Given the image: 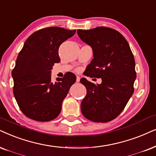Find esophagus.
I'll return each instance as SVG.
<instances>
[{"label":"esophagus","mask_w":156,"mask_h":156,"mask_svg":"<svg viewBox=\"0 0 156 156\" xmlns=\"http://www.w3.org/2000/svg\"><path fill=\"white\" fill-rule=\"evenodd\" d=\"M80 76H77V77H76V81H77V82H79V81H80Z\"/></svg>","instance_id":"obj_1"}]
</instances>
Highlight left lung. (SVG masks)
<instances>
[{"mask_svg": "<svg viewBox=\"0 0 156 156\" xmlns=\"http://www.w3.org/2000/svg\"><path fill=\"white\" fill-rule=\"evenodd\" d=\"M77 32L94 51V58L86 68V76L102 79L98 85L80 79L87 90L80 105L81 112L90 121H112L123 111L134 93L133 54L126 39L114 29L98 27Z\"/></svg>", "mask_w": 156, "mask_h": 156, "instance_id": "8db88e82", "label": "left lung"}]
</instances>
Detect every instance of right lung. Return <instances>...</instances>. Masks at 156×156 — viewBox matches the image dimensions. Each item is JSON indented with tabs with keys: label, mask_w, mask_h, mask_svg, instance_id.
I'll list each match as a JSON object with an SVG mask.
<instances>
[{
	"label": "right lung",
	"mask_w": 156,
	"mask_h": 156,
	"mask_svg": "<svg viewBox=\"0 0 156 156\" xmlns=\"http://www.w3.org/2000/svg\"><path fill=\"white\" fill-rule=\"evenodd\" d=\"M76 31L58 27L41 29L28 37L19 52L11 73L13 91L19 109L29 119L48 122L60 114L76 77L70 72L53 83L51 70L60 61V44Z\"/></svg>",
	"instance_id": "obj_1"
}]
</instances>
